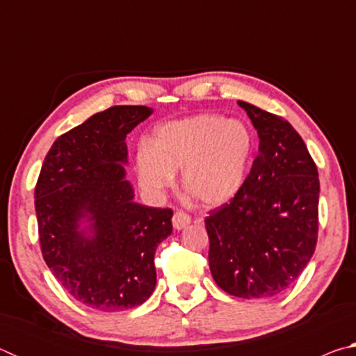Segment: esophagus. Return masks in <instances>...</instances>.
<instances>
[{"label":"esophagus","instance_id":"obj_1","mask_svg":"<svg viewBox=\"0 0 356 356\" xmlns=\"http://www.w3.org/2000/svg\"><path fill=\"white\" fill-rule=\"evenodd\" d=\"M190 222H191V218L185 212H182V210H177V212H174V215H172V226H174V229H177V231H180V229H184V227L188 226Z\"/></svg>","mask_w":356,"mask_h":356}]
</instances>
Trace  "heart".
Here are the masks:
<instances>
[{
    "label": "heart",
    "instance_id": "b5f03b06",
    "mask_svg": "<svg viewBox=\"0 0 356 356\" xmlns=\"http://www.w3.org/2000/svg\"><path fill=\"white\" fill-rule=\"evenodd\" d=\"M254 154V135L242 120L220 114L168 122L154 131L135 155L138 180L149 195L171 186L180 171V185L204 207H220L238 195Z\"/></svg>",
    "mask_w": 356,
    "mask_h": 356
}]
</instances>
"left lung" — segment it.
I'll use <instances>...</instances> for the list:
<instances>
[{"label": "left lung", "mask_w": 356, "mask_h": 356, "mask_svg": "<svg viewBox=\"0 0 356 356\" xmlns=\"http://www.w3.org/2000/svg\"><path fill=\"white\" fill-rule=\"evenodd\" d=\"M237 104L257 130L259 154L238 195L206 218L209 267L229 295L268 298L292 286L314 254L321 184L287 120Z\"/></svg>", "instance_id": "obj_1"}]
</instances>
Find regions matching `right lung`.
<instances>
[{
	"label": "right lung",
	"instance_id": "add662e5",
	"mask_svg": "<svg viewBox=\"0 0 356 356\" xmlns=\"http://www.w3.org/2000/svg\"><path fill=\"white\" fill-rule=\"evenodd\" d=\"M120 105L53 143L35 185L42 256L72 297L116 312L143 305L156 284L155 250L172 210L141 206L125 179V136L152 114Z\"/></svg>",
	"mask_w": 356,
	"mask_h": 356
}]
</instances>
